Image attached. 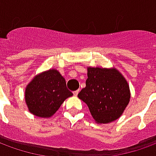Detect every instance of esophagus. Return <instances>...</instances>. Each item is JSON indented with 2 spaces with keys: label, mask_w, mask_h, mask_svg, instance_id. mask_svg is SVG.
I'll list each match as a JSON object with an SVG mask.
<instances>
[{
  "label": "esophagus",
  "mask_w": 156,
  "mask_h": 156,
  "mask_svg": "<svg viewBox=\"0 0 156 156\" xmlns=\"http://www.w3.org/2000/svg\"><path fill=\"white\" fill-rule=\"evenodd\" d=\"M78 90H76V91H74L73 92V95H74V96H77V95L78 94Z\"/></svg>",
  "instance_id": "1"
}]
</instances>
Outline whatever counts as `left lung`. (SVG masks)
Segmentation results:
<instances>
[{"label":"left lung","mask_w":156,"mask_h":156,"mask_svg":"<svg viewBox=\"0 0 156 156\" xmlns=\"http://www.w3.org/2000/svg\"><path fill=\"white\" fill-rule=\"evenodd\" d=\"M97 124H108L123 115L129 103L127 80L115 68L88 67L86 87L78 94Z\"/></svg>","instance_id":"left-lung-1"}]
</instances>
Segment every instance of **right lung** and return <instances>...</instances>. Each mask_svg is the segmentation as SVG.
<instances>
[{"label": "right lung", "instance_id": "right-lung-1", "mask_svg": "<svg viewBox=\"0 0 156 156\" xmlns=\"http://www.w3.org/2000/svg\"><path fill=\"white\" fill-rule=\"evenodd\" d=\"M73 93L67 88L66 80L55 68L40 73L25 89V102L29 112L37 117H51Z\"/></svg>", "mask_w": 156, "mask_h": 156}]
</instances>
